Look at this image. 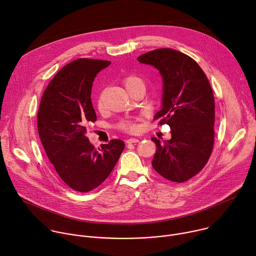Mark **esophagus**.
Wrapping results in <instances>:
<instances>
[{"mask_svg":"<svg viewBox=\"0 0 256 256\" xmlns=\"http://www.w3.org/2000/svg\"><path fill=\"white\" fill-rule=\"evenodd\" d=\"M140 142V140L136 138H130L126 140V144H134V142Z\"/></svg>","mask_w":256,"mask_h":256,"instance_id":"esophagus-1","label":"esophagus"}]
</instances>
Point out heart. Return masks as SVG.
<instances>
[{
  "instance_id": "heart-1",
  "label": "heart",
  "mask_w": 256,
  "mask_h": 256,
  "mask_svg": "<svg viewBox=\"0 0 256 256\" xmlns=\"http://www.w3.org/2000/svg\"><path fill=\"white\" fill-rule=\"evenodd\" d=\"M138 83H142V81L140 77H138L136 75H128L124 80V87L126 88V90H128L130 88H132V86H134ZM96 102H97V107L99 109H102V107H103L102 95L98 96ZM116 128H118V130L124 132H134L138 130V124L136 122H134L132 120H122L116 124Z\"/></svg>"
}]
</instances>
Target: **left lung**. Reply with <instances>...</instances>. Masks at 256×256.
I'll list each match as a JSON object with an SVG mask.
<instances>
[{"instance_id": "left-lung-1", "label": "left lung", "mask_w": 256, "mask_h": 256, "mask_svg": "<svg viewBox=\"0 0 256 256\" xmlns=\"http://www.w3.org/2000/svg\"><path fill=\"white\" fill-rule=\"evenodd\" d=\"M152 64L163 78L162 109L155 116L167 124L171 138L157 146L152 166L164 178L184 182L206 164L214 140V99L210 82L198 64L188 54L159 48L138 58Z\"/></svg>"}]
</instances>
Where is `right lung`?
I'll return each instance as SVG.
<instances>
[{
	"mask_svg": "<svg viewBox=\"0 0 256 256\" xmlns=\"http://www.w3.org/2000/svg\"><path fill=\"white\" fill-rule=\"evenodd\" d=\"M109 60L78 58L66 64L50 82L38 112L44 151L64 184L76 192L98 188L114 170L124 142L110 140L95 149L86 136L97 120L91 101L94 79Z\"/></svg>",
	"mask_w": 256,
	"mask_h": 256,
	"instance_id": "1",
	"label": "right lung"
}]
</instances>
